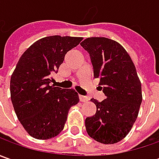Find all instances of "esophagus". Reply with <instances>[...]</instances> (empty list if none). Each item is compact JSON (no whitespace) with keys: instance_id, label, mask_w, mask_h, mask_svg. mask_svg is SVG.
<instances>
[{"instance_id":"34e87169","label":"esophagus","mask_w":159,"mask_h":159,"mask_svg":"<svg viewBox=\"0 0 159 159\" xmlns=\"http://www.w3.org/2000/svg\"><path fill=\"white\" fill-rule=\"evenodd\" d=\"M80 100L82 102H87L89 101V97L84 96V95H80Z\"/></svg>"}]
</instances>
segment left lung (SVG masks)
Segmentation results:
<instances>
[{
  "label": "left lung",
  "mask_w": 159,
  "mask_h": 159,
  "mask_svg": "<svg viewBox=\"0 0 159 159\" xmlns=\"http://www.w3.org/2000/svg\"><path fill=\"white\" fill-rule=\"evenodd\" d=\"M90 55L95 78L106 99H91L96 113L86 119V130L98 143L113 144L128 134L143 101L142 84L135 66L125 48L104 37L87 38L80 43Z\"/></svg>",
  "instance_id": "left-lung-1"
}]
</instances>
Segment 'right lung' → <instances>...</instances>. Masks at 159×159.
I'll use <instances>...</instances> for the list:
<instances>
[{"mask_svg":"<svg viewBox=\"0 0 159 159\" xmlns=\"http://www.w3.org/2000/svg\"><path fill=\"white\" fill-rule=\"evenodd\" d=\"M82 37L48 36L35 41L19 58L10 79V98L18 120L35 139L48 140L63 131L69 110L80 102L74 89L50 86L65 54Z\"/></svg>","mask_w":159,"mask_h":159,"instance_id":"1","label":"right lung"}]
</instances>
